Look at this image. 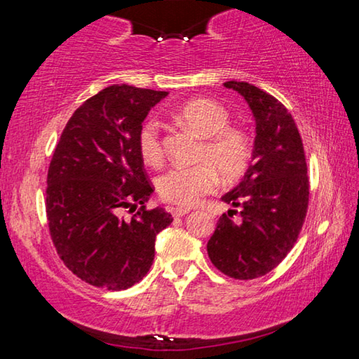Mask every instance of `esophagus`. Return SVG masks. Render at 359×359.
Wrapping results in <instances>:
<instances>
[{
    "label": "esophagus",
    "mask_w": 359,
    "mask_h": 359,
    "mask_svg": "<svg viewBox=\"0 0 359 359\" xmlns=\"http://www.w3.org/2000/svg\"><path fill=\"white\" fill-rule=\"evenodd\" d=\"M171 212H172V215H174L175 218H179V217L187 215L188 212H190V209H187V208H172Z\"/></svg>",
    "instance_id": "obj_1"
}]
</instances>
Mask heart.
Returning a JSON list of instances; mask_svg holds the SVG:
<instances>
[{
  "instance_id": "obj_1",
  "label": "heart",
  "mask_w": 359,
  "mask_h": 359,
  "mask_svg": "<svg viewBox=\"0 0 359 359\" xmlns=\"http://www.w3.org/2000/svg\"><path fill=\"white\" fill-rule=\"evenodd\" d=\"M172 115L203 137L198 149V160L203 163L177 166L163 174L156 184L161 199L188 208L215 190L217 172L226 182L244 177L253 160V142L244 130L229 126L231 117L226 109L212 100H191L172 111ZM137 149L145 163L161 165L165 147L158 118H147L139 128Z\"/></svg>"
}]
</instances>
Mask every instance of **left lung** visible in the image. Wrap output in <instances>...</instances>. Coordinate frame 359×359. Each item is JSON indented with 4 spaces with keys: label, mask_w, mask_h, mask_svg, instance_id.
I'll return each instance as SVG.
<instances>
[{
    "label": "left lung",
    "mask_w": 359,
    "mask_h": 359,
    "mask_svg": "<svg viewBox=\"0 0 359 359\" xmlns=\"http://www.w3.org/2000/svg\"><path fill=\"white\" fill-rule=\"evenodd\" d=\"M223 85L248 102L257 137L244 179L222 198L241 210L220 217L208 253L224 276L252 280L280 264L296 244L309 205L307 163L299 130L280 101L247 82Z\"/></svg>",
    "instance_id": "1"
}]
</instances>
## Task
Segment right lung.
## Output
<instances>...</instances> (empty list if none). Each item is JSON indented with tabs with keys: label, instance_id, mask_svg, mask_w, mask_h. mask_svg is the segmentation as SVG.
I'll return each mask as SVG.
<instances>
[{
	"label": "right lung",
	"instance_id": "obj_1",
	"mask_svg": "<svg viewBox=\"0 0 359 359\" xmlns=\"http://www.w3.org/2000/svg\"><path fill=\"white\" fill-rule=\"evenodd\" d=\"M166 95L131 85L101 90L72 114L53 150L48 231L65 266L93 287L120 291L142 280L156 234L172 222L163 208L145 205L155 188L137 149L144 118ZM136 203L131 221L119 217Z\"/></svg>",
	"mask_w": 359,
	"mask_h": 359
}]
</instances>
